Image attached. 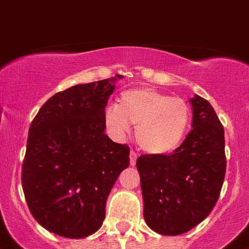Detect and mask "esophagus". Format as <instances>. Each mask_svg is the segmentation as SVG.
<instances>
[{
	"mask_svg": "<svg viewBox=\"0 0 249 249\" xmlns=\"http://www.w3.org/2000/svg\"><path fill=\"white\" fill-rule=\"evenodd\" d=\"M137 153H135V152H130V166H135V163H137Z\"/></svg>",
	"mask_w": 249,
	"mask_h": 249,
	"instance_id": "1",
	"label": "esophagus"
}]
</instances>
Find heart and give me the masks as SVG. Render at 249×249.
Here are the masks:
<instances>
[{
	"label": "heart",
	"instance_id": "obj_1",
	"mask_svg": "<svg viewBox=\"0 0 249 249\" xmlns=\"http://www.w3.org/2000/svg\"><path fill=\"white\" fill-rule=\"evenodd\" d=\"M191 108L181 97L150 87L126 89L118 105L105 110L104 120L114 137L128 134L137 125L135 141L145 153L166 156L179 148L191 125Z\"/></svg>",
	"mask_w": 249,
	"mask_h": 249
}]
</instances>
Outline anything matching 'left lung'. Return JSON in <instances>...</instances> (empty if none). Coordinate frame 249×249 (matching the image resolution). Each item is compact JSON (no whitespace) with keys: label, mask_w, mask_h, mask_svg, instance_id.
Returning <instances> with one entry per match:
<instances>
[{"label":"left lung","mask_w":249,"mask_h":249,"mask_svg":"<svg viewBox=\"0 0 249 249\" xmlns=\"http://www.w3.org/2000/svg\"><path fill=\"white\" fill-rule=\"evenodd\" d=\"M192 130L172 154H143L137 160L143 215L158 234L178 235L212 213L224 182V128L210 102L195 95Z\"/></svg>","instance_id":"8db88e82"}]
</instances>
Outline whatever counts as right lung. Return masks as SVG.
<instances>
[{"mask_svg": "<svg viewBox=\"0 0 249 249\" xmlns=\"http://www.w3.org/2000/svg\"><path fill=\"white\" fill-rule=\"evenodd\" d=\"M121 74L76 85L52 96L29 129L22 189L47 231L71 239L101 228L107 196L130 148L105 134V106Z\"/></svg>", "mask_w": 249, "mask_h": 249, "instance_id": "add662e5", "label": "right lung"}]
</instances>
